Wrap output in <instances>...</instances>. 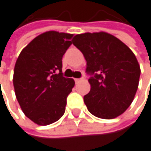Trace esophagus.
<instances>
[{"instance_id":"1","label":"esophagus","mask_w":151,"mask_h":151,"mask_svg":"<svg viewBox=\"0 0 151 151\" xmlns=\"http://www.w3.org/2000/svg\"><path fill=\"white\" fill-rule=\"evenodd\" d=\"M83 80H84V78H81V79H74L75 82H80V81H83Z\"/></svg>"}]
</instances>
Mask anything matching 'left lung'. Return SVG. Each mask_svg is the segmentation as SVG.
<instances>
[{"label":"left lung","instance_id":"8db88e82","mask_svg":"<svg viewBox=\"0 0 151 151\" xmlns=\"http://www.w3.org/2000/svg\"><path fill=\"white\" fill-rule=\"evenodd\" d=\"M72 44L86 61L91 89L84 96L88 111L111 119L121 115L132 104L141 74L140 65L132 50L120 40L107 32L75 35Z\"/></svg>","mask_w":151,"mask_h":151}]
</instances>
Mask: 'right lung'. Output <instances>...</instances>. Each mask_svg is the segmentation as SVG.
<instances>
[{
    "label": "right lung",
    "instance_id": "right-lung-1",
    "mask_svg": "<svg viewBox=\"0 0 151 151\" xmlns=\"http://www.w3.org/2000/svg\"><path fill=\"white\" fill-rule=\"evenodd\" d=\"M72 36L46 32L34 38L16 62V97L24 115L37 125L52 124L65 111L66 99L75 82L63 77L62 58L71 45Z\"/></svg>",
    "mask_w": 151,
    "mask_h": 151
}]
</instances>
